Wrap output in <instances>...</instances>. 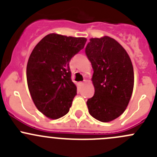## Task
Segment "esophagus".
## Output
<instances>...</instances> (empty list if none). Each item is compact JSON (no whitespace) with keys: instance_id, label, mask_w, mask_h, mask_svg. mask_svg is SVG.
<instances>
[{"instance_id":"esophagus-1","label":"esophagus","mask_w":157,"mask_h":157,"mask_svg":"<svg viewBox=\"0 0 157 157\" xmlns=\"http://www.w3.org/2000/svg\"><path fill=\"white\" fill-rule=\"evenodd\" d=\"M83 84H84V82H80V83H79V85H80V86H83Z\"/></svg>"}]
</instances>
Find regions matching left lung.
Segmentation results:
<instances>
[{"instance_id": "obj_1", "label": "left lung", "mask_w": 157, "mask_h": 157, "mask_svg": "<svg viewBox=\"0 0 157 157\" xmlns=\"http://www.w3.org/2000/svg\"><path fill=\"white\" fill-rule=\"evenodd\" d=\"M85 52L93 69L94 95L86 102L96 119L109 122L127 108L134 88V69L124 48L112 38H92Z\"/></svg>"}]
</instances>
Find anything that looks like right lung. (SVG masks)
<instances>
[{
  "mask_svg": "<svg viewBox=\"0 0 157 157\" xmlns=\"http://www.w3.org/2000/svg\"><path fill=\"white\" fill-rule=\"evenodd\" d=\"M86 39L52 33L47 35L30 55L26 79L36 108L52 119L69 112L77 86L71 80L69 62L84 48Z\"/></svg>",
  "mask_w": 157,
  "mask_h": 157,
  "instance_id": "add662e5",
  "label": "right lung"
}]
</instances>
